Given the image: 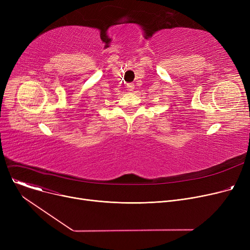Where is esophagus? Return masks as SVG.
<instances>
[{
	"instance_id": "34e87169",
	"label": "esophagus",
	"mask_w": 250,
	"mask_h": 250,
	"mask_svg": "<svg viewBox=\"0 0 250 250\" xmlns=\"http://www.w3.org/2000/svg\"><path fill=\"white\" fill-rule=\"evenodd\" d=\"M126 88H127L128 91H133V90L135 89V84H134V83H128V84L126 85Z\"/></svg>"
}]
</instances>
